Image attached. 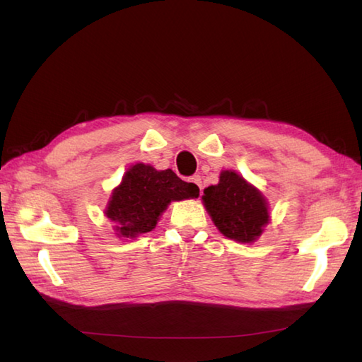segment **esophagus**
<instances>
[{
  "label": "esophagus",
  "mask_w": 362,
  "mask_h": 362,
  "mask_svg": "<svg viewBox=\"0 0 362 362\" xmlns=\"http://www.w3.org/2000/svg\"><path fill=\"white\" fill-rule=\"evenodd\" d=\"M189 182H193L194 185H197L199 189L202 191V179H201V175H193V177H191V179H189Z\"/></svg>",
  "instance_id": "1"
}]
</instances>
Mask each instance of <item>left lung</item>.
Here are the masks:
<instances>
[{
  "mask_svg": "<svg viewBox=\"0 0 362 362\" xmlns=\"http://www.w3.org/2000/svg\"><path fill=\"white\" fill-rule=\"evenodd\" d=\"M202 201L219 232L238 243H253L269 222L266 197L232 169L204 189Z\"/></svg>",
  "mask_w": 362,
  "mask_h": 362,
  "instance_id": "obj_1",
  "label": "left lung"
}]
</instances>
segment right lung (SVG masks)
Here are the masks:
<instances>
[{
    "label": "right lung",
    "mask_w": 362,
    "mask_h": 362,
    "mask_svg": "<svg viewBox=\"0 0 362 362\" xmlns=\"http://www.w3.org/2000/svg\"><path fill=\"white\" fill-rule=\"evenodd\" d=\"M197 196V185L183 182L173 169L157 171L151 165L136 163L127 169L113 189L105 216L115 224L117 235L135 238L156 228L161 213L173 201Z\"/></svg>",
    "instance_id": "1"
}]
</instances>
